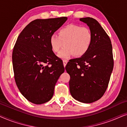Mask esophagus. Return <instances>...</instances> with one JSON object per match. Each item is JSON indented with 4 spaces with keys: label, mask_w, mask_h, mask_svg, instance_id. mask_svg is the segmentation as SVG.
Here are the masks:
<instances>
[{
    "label": "esophagus",
    "mask_w": 127,
    "mask_h": 127,
    "mask_svg": "<svg viewBox=\"0 0 127 127\" xmlns=\"http://www.w3.org/2000/svg\"><path fill=\"white\" fill-rule=\"evenodd\" d=\"M63 64H64V67H65V65H66L67 62H68V61H67V60H65V59H64L63 60Z\"/></svg>",
    "instance_id": "34e87169"
}]
</instances>
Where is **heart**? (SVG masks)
<instances>
[{
  "label": "heart",
  "instance_id": "b5f03b06",
  "mask_svg": "<svg viewBox=\"0 0 127 127\" xmlns=\"http://www.w3.org/2000/svg\"><path fill=\"white\" fill-rule=\"evenodd\" d=\"M57 35L53 34L50 37L49 43L52 51L58 53L61 58H68L73 55L80 57L87 53L91 46L92 33L90 29L85 27L70 24L59 30Z\"/></svg>",
  "mask_w": 127,
  "mask_h": 127
}]
</instances>
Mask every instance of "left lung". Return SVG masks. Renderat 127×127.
Here are the masks:
<instances>
[{"instance_id": "1", "label": "left lung", "mask_w": 127, "mask_h": 127, "mask_svg": "<svg viewBox=\"0 0 127 127\" xmlns=\"http://www.w3.org/2000/svg\"><path fill=\"white\" fill-rule=\"evenodd\" d=\"M92 33L91 46L87 53L71 60L65 67L70 74V94L79 102L91 103L105 93L114 66L112 45L109 35L95 19L81 18Z\"/></svg>"}]
</instances>
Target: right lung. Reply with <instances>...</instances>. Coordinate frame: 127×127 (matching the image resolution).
<instances>
[{
  "mask_svg": "<svg viewBox=\"0 0 127 127\" xmlns=\"http://www.w3.org/2000/svg\"><path fill=\"white\" fill-rule=\"evenodd\" d=\"M67 20V17H62L33 20L15 43L12 54L15 81L21 94L32 103L50 100L59 77L64 71L62 61L52 51L49 39Z\"/></svg>",
  "mask_w": 127,
  "mask_h": 127,
  "instance_id": "obj_1",
  "label": "right lung"
}]
</instances>
